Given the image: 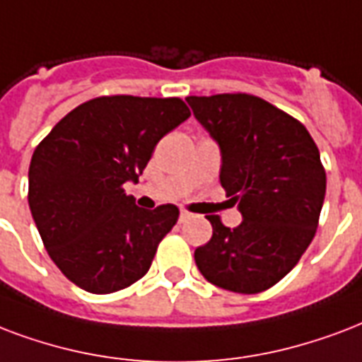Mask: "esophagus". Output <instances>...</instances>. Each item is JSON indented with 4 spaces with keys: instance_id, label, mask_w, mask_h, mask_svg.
I'll return each mask as SVG.
<instances>
[{
    "instance_id": "esophagus-1",
    "label": "esophagus",
    "mask_w": 362,
    "mask_h": 362,
    "mask_svg": "<svg viewBox=\"0 0 362 362\" xmlns=\"http://www.w3.org/2000/svg\"><path fill=\"white\" fill-rule=\"evenodd\" d=\"M192 218H193L192 212H187V211L180 212V222H187V220H192Z\"/></svg>"
}]
</instances>
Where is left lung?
Segmentation results:
<instances>
[{
    "label": "left lung",
    "instance_id": "left-lung-1",
    "mask_svg": "<svg viewBox=\"0 0 362 362\" xmlns=\"http://www.w3.org/2000/svg\"><path fill=\"white\" fill-rule=\"evenodd\" d=\"M186 100L220 146V184L243 214L233 230L209 216L212 237L195 248V264L226 291H267L315 237L327 192L319 148L300 121L260 96L224 93Z\"/></svg>",
    "mask_w": 362,
    "mask_h": 362
}]
</instances>
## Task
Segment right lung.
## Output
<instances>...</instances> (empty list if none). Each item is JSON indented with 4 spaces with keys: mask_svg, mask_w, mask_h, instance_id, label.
Listing matches in <instances>:
<instances>
[{
    "mask_svg": "<svg viewBox=\"0 0 362 362\" xmlns=\"http://www.w3.org/2000/svg\"><path fill=\"white\" fill-rule=\"evenodd\" d=\"M189 115L182 98L98 96L37 144L28 203L51 260L74 285L110 294L148 273L180 211L138 209L123 186L138 182L157 142Z\"/></svg>",
    "mask_w": 362,
    "mask_h": 362,
    "instance_id": "1",
    "label": "right lung"
}]
</instances>
